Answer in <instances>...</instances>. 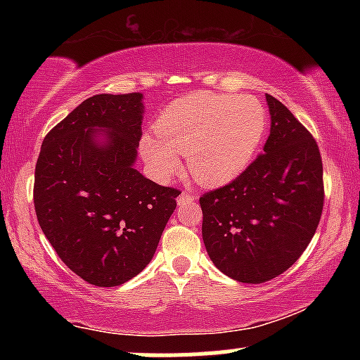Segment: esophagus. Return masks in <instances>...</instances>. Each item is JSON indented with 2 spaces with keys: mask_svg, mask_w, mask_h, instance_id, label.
Segmentation results:
<instances>
[{
  "mask_svg": "<svg viewBox=\"0 0 360 360\" xmlns=\"http://www.w3.org/2000/svg\"><path fill=\"white\" fill-rule=\"evenodd\" d=\"M196 200V196L191 193H181L179 196H177V205H186V203H191V201Z\"/></svg>",
  "mask_w": 360,
  "mask_h": 360,
  "instance_id": "1",
  "label": "esophagus"
}]
</instances>
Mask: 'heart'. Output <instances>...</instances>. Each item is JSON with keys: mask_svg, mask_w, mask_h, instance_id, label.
<instances>
[{"mask_svg": "<svg viewBox=\"0 0 360 360\" xmlns=\"http://www.w3.org/2000/svg\"><path fill=\"white\" fill-rule=\"evenodd\" d=\"M267 128V113L254 98L194 93L176 100L146 135L140 154L157 179L179 171L186 154L191 176L201 184L220 186L240 176L254 159Z\"/></svg>", "mask_w": 360, "mask_h": 360, "instance_id": "b5f03b06", "label": "heart"}]
</instances>
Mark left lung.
I'll list each match as a JSON object with an SVG mask.
<instances>
[{
    "label": "left lung",
    "instance_id": "left-lung-1",
    "mask_svg": "<svg viewBox=\"0 0 360 360\" xmlns=\"http://www.w3.org/2000/svg\"><path fill=\"white\" fill-rule=\"evenodd\" d=\"M271 134L264 152L232 183L205 193L203 242L210 259L238 283L288 271L311 242L323 210V166L315 139L266 94Z\"/></svg>",
    "mask_w": 360,
    "mask_h": 360
}]
</instances>
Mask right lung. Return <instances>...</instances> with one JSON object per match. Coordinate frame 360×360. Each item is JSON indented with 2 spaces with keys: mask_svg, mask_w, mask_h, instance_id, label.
Listing matches in <instances>:
<instances>
[{
  "mask_svg": "<svg viewBox=\"0 0 360 360\" xmlns=\"http://www.w3.org/2000/svg\"><path fill=\"white\" fill-rule=\"evenodd\" d=\"M143 94H96L44 139L35 166L40 229L74 274L127 283L154 257L181 191L135 169Z\"/></svg>",
  "mask_w": 360,
  "mask_h": 360,
  "instance_id": "add662e5",
  "label": "right lung"
}]
</instances>
